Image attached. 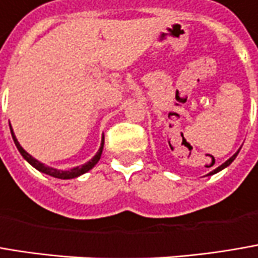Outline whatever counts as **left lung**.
I'll list each match as a JSON object with an SVG mask.
<instances>
[{"instance_id":"1","label":"left lung","mask_w":258,"mask_h":258,"mask_svg":"<svg viewBox=\"0 0 258 258\" xmlns=\"http://www.w3.org/2000/svg\"><path fill=\"white\" fill-rule=\"evenodd\" d=\"M239 150H241V148H239ZM239 150H238V151H236V153H235L233 156L230 157L229 160H226V161H225L223 164H220L219 167H216V169H214V170H212V172H210V173H209V175H207V176H212V175H214V173H217V172H220V170H223V169H226V167L229 166L230 163H232V161H233V160L236 158V156H238V153H239Z\"/></svg>"}]
</instances>
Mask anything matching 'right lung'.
<instances>
[{"instance_id": "obj_1", "label": "right lung", "mask_w": 258, "mask_h": 258, "mask_svg": "<svg viewBox=\"0 0 258 258\" xmlns=\"http://www.w3.org/2000/svg\"><path fill=\"white\" fill-rule=\"evenodd\" d=\"M10 131H11V137H13V141H14V144H16V147H17V150H19V153L23 156V158L28 161L30 166H33L36 170H39L41 173H45V175L52 176V177H57V179H73V177H78V176L83 175V173H86V172H89L98 161H100V158H101L102 154V148H104V137L101 139V145H100V148H98V151H97V154L92 157L89 161H86L85 164H81V166H76V167H73V169H69V170H60V169H54V167H49V166H45L44 163H41L39 160H36L35 157H32L29 154L28 151L20 145V142L17 141L16 138V135H14V132H13V127L10 126Z\"/></svg>"}]
</instances>
